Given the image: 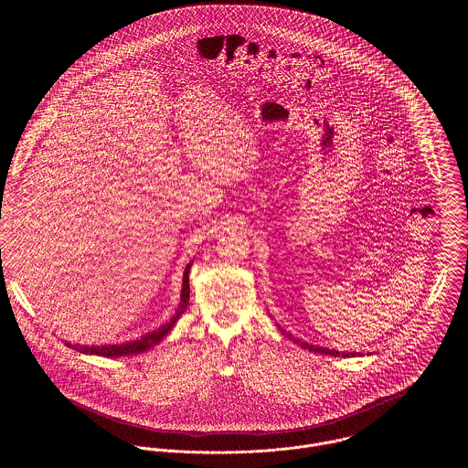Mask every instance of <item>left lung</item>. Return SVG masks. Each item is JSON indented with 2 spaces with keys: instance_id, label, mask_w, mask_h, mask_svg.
<instances>
[{
  "instance_id": "8db88e82",
  "label": "left lung",
  "mask_w": 468,
  "mask_h": 468,
  "mask_svg": "<svg viewBox=\"0 0 468 468\" xmlns=\"http://www.w3.org/2000/svg\"><path fill=\"white\" fill-rule=\"evenodd\" d=\"M281 332L286 335V336H290L292 342H296V344H300L303 349H309V351H314V353H321V355H330V356H342V357H349V356H356L357 353H340V351H335V349H326V347H317V346H312V344H307V342H300V338H294L292 335L286 334L282 328H281Z\"/></svg>"
}]
</instances>
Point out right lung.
I'll list each match as a JSON object with an SVG mask.
<instances>
[{
  "mask_svg": "<svg viewBox=\"0 0 468 468\" xmlns=\"http://www.w3.org/2000/svg\"><path fill=\"white\" fill-rule=\"evenodd\" d=\"M191 263H187V267L184 270V277H182V291H180V302H178L177 311L172 315L170 321H166L163 326H159L156 330L149 332V334L142 335L136 340H130V342H122V344H113V346H71L67 342L68 347L82 353V355H94V356L103 357H121L132 356V355H138V353H145L151 347L157 346L168 332L174 328V324L177 323L178 317L184 314L187 309L189 303V270H191Z\"/></svg>",
  "mask_w": 468,
  "mask_h": 468,
  "instance_id": "1",
  "label": "right lung"
}]
</instances>
